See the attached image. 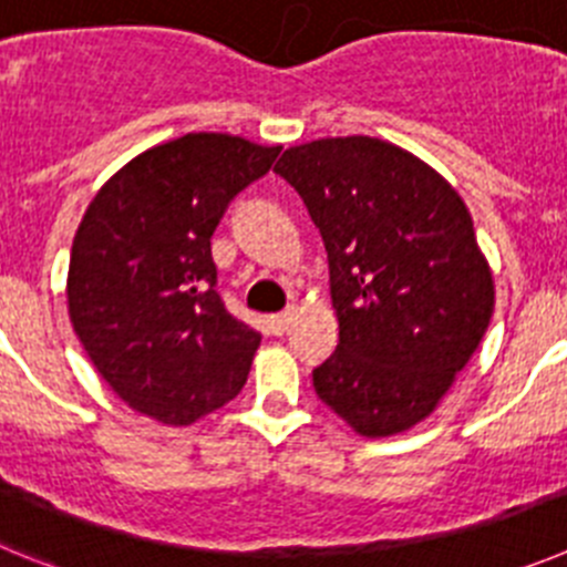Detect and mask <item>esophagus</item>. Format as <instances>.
<instances>
[{
    "label": "esophagus",
    "mask_w": 567,
    "mask_h": 567,
    "mask_svg": "<svg viewBox=\"0 0 567 567\" xmlns=\"http://www.w3.org/2000/svg\"><path fill=\"white\" fill-rule=\"evenodd\" d=\"M293 321V308L282 310V313H274L268 316V328H271L274 336H282L288 330V324Z\"/></svg>",
    "instance_id": "1"
}]
</instances>
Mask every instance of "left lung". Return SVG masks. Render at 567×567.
<instances>
[{"label": "left lung", "mask_w": 567, "mask_h": 567, "mask_svg": "<svg viewBox=\"0 0 567 567\" xmlns=\"http://www.w3.org/2000/svg\"><path fill=\"white\" fill-rule=\"evenodd\" d=\"M279 177L305 200L330 268L339 344L316 395L364 437L432 415L494 313L472 214L430 163L379 137L290 146Z\"/></svg>", "instance_id": "8db88e82"}]
</instances>
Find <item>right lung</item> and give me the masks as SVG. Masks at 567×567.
Masks as SVG:
<instances>
[{
  "label": "right lung",
  "mask_w": 567,
  "mask_h": 567,
  "mask_svg": "<svg viewBox=\"0 0 567 567\" xmlns=\"http://www.w3.org/2000/svg\"><path fill=\"white\" fill-rule=\"evenodd\" d=\"M279 146L188 132L132 157L86 206L68 308L101 379L141 415L188 426L248 381L262 336L217 293L212 234Z\"/></svg>",
  "instance_id": "right-lung-1"
}]
</instances>
